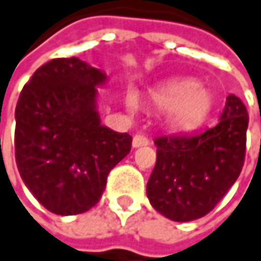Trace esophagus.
Masks as SVG:
<instances>
[{
	"label": "esophagus",
	"instance_id": "34e87169",
	"mask_svg": "<svg viewBox=\"0 0 261 261\" xmlns=\"http://www.w3.org/2000/svg\"><path fill=\"white\" fill-rule=\"evenodd\" d=\"M148 144H150V141H148L145 136H142V135H136V136L133 138V148L145 147V145H148Z\"/></svg>",
	"mask_w": 261,
	"mask_h": 261
}]
</instances>
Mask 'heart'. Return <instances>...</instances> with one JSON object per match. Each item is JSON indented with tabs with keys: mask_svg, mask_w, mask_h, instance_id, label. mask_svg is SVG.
Segmentation results:
<instances>
[{
	"mask_svg": "<svg viewBox=\"0 0 261 261\" xmlns=\"http://www.w3.org/2000/svg\"><path fill=\"white\" fill-rule=\"evenodd\" d=\"M150 103L165 110V120L175 129H192L204 122L212 110V94L192 80H175L153 91ZM128 111L135 113L138 100L133 94L126 97Z\"/></svg>",
	"mask_w": 261,
	"mask_h": 261,
	"instance_id": "obj_1",
	"label": "heart"
}]
</instances>
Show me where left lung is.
Wrapping results in <instances>:
<instances>
[{
    "label": "left lung",
    "mask_w": 261,
    "mask_h": 261,
    "mask_svg": "<svg viewBox=\"0 0 261 261\" xmlns=\"http://www.w3.org/2000/svg\"><path fill=\"white\" fill-rule=\"evenodd\" d=\"M248 122L245 103L229 94L215 126L158 138L156 165L147 182L151 206L179 223L207 215L243 169Z\"/></svg>",
    "instance_id": "left-lung-1"
}]
</instances>
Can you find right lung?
Returning <instances> with one entry per match:
<instances>
[{"label":"right lung","mask_w":261,"mask_h":261,"mask_svg":"<svg viewBox=\"0 0 261 261\" xmlns=\"http://www.w3.org/2000/svg\"><path fill=\"white\" fill-rule=\"evenodd\" d=\"M107 75L77 57L54 59L24 85L15 108V159L26 187L57 215L99 202L132 136L100 123L97 86Z\"/></svg>","instance_id":"right-lung-1"}]
</instances>
